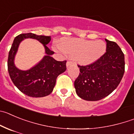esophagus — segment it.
I'll return each instance as SVG.
<instances>
[{
    "instance_id": "1",
    "label": "esophagus",
    "mask_w": 134,
    "mask_h": 134,
    "mask_svg": "<svg viewBox=\"0 0 134 134\" xmlns=\"http://www.w3.org/2000/svg\"><path fill=\"white\" fill-rule=\"evenodd\" d=\"M72 64H74V62L72 61H68V62H66V66H69L70 65Z\"/></svg>"
}]
</instances>
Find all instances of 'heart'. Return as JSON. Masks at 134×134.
I'll return each instance as SVG.
<instances>
[{
	"label": "heart",
	"instance_id": "b5f03b06",
	"mask_svg": "<svg viewBox=\"0 0 134 134\" xmlns=\"http://www.w3.org/2000/svg\"><path fill=\"white\" fill-rule=\"evenodd\" d=\"M53 48L60 54L75 57L81 64L87 65L100 58L105 52L106 46L102 40L93 42L81 38H67L62 43L54 42Z\"/></svg>",
	"mask_w": 134,
	"mask_h": 134
}]
</instances>
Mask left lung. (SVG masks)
I'll return each mask as SVG.
<instances>
[{
  "label": "left lung",
  "mask_w": 134,
  "mask_h": 134,
  "mask_svg": "<svg viewBox=\"0 0 134 134\" xmlns=\"http://www.w3.org/2000/svg\"><path fill=\"white\" fill-rule=\"evenodd\" d=\"M106 41V52L96 62L80 66L74 81L76 92L83 100L97 101L118 87L125 72L124 54L115 42Z\"/></svg>",
  "instance_id": "obj_1"
}]
</instances>
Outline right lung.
<instances>
[{
  "label": "right lung",
  "mask_w": 134,
  "mask_h": 134,
  "mask_svg": "<svg viewBox=\"0 0 134 134\" xmlns=\"http://www.w3.org/2000/svg\"><path fill=\"white\" fill-rule=\"evenodd\" d=\"M36 39L45 48L47 56L31 69L23 71L14 64V56L20 42L24 38ZM50 36L36 35L33 33L20 34L16 36L8 53V71L10 77L20 91L34 98L46 96L53 91L58 76L66 70V60L57 61L51 56L54 52L47 47Z\"/></svg>",
  "instance_id": "1"
}]
</instances>
